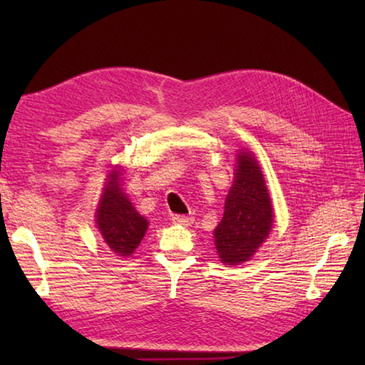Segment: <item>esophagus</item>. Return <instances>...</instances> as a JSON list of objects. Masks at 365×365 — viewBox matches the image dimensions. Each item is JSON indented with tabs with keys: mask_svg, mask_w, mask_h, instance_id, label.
Instances as JSON below:
<instances>
[{
	"mask_svg": "<svg viewBox=\"0 0 365 365\" xmlns=\"http://www.w3.org/2000/svg\"><path fill=\"white\" fill-rule=\"evenodd\" d=\"M173 222L180 224V226H191L192 218L191 216H183V215H173Z\"/></svg>",
	"mask_w": 365,
	"mask_h": 365,
	"instance_id": "esophagus-1",
	"label": "esophagus"
}]
</instances>
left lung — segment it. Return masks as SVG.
Segmentation results:
<instances>
[{
	"label": "left lung",
	"mask_w": 365,
	"mask_h": 365,
	"mask_svg": "<svg viewBox=\"0 0 365 365\" xmlns=\"http://www.w3.org/2000/svg\"><path fill=\"white\" fill-rule=\"evenodd\" d=\"M273 226V207L259 163L250 152L237 155L235 180L215 229V246L222 263L250 260Z\"/></svg>",
	"instance_id": "left-lung-1"
}]
</instances>
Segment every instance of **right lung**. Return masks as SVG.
<instances>
[{
    "mask_svg": "<svg viewBox=\"0 0 365 365\" xmlns=\"http://www.w3.org/2000/svg\"><path fill=\"white\" fill-rule=\"evenodd\" d=\"M97 226L106 245L118 255L133 252L147 230V220L131 205L122 192L119 173L114 170L97 208Z\"/></svg>",
    "mask_w": 365,
    "mask_h": 365,
    "instance_id": "add662e5",
    "label": "right lung"
}]
</instances>
